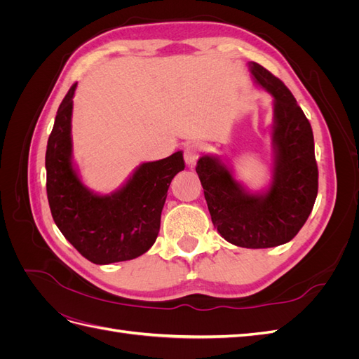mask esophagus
I'll list each match as a JSON object with an SVG mask.
<instances>
[{
    "label": "esophagus",
    "instance_id": "34e87169",
    "mask_svg": "<svg viewBox=\"0 0 359 359\" xmlns=\"http://www.w3.org/2000/svg\"><path fill=\"white\" fill-rule=\"evenodd\" d=\"M201 156V147L198 144H187L184 148V158H186L187 166L193 168Z\"/></svg>",
    "mask_w": 359,
    "mask_h": 359
}]
</instances>
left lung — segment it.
<instances>
[{"label": "left lung", "instance_id": "obj_1", "mask_svg": "<svg viewBox=\"0 0 359 359\" xmlns=\"http://www.w3.org/2000/svg\"><path fill=\"white\" fill-rule=\"evenodd\" d=\"M255 81L274 99L273 182L250 193L214 156H202L196 172L214 227L227 243L268 248L289 243L307 222L318 196V163L309 119L295 97L273 73L248 62Z\"/></svg>", "mask_w": 359, "mask_h": 359}]
</instances>
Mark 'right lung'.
<instances>
[{"label": "right lung", "instance_id": "obj_1", "mask_svg": "<svg viewBox=\"0 0 359 359\" xmlns=\"http://www.w3.org/2000/svg\"><path fill=\"white\" fill-rule=\"evenodd\" d=\"M76 85L61 102L46 148V191L53 222L78 252L97 265L135 259L160 231L170 181L184 170L182 153L142 163L111 194L86 189L72 161V112Z\"/></svg>", "mask_w": 359, "mask_h": 359}]
</instances>
